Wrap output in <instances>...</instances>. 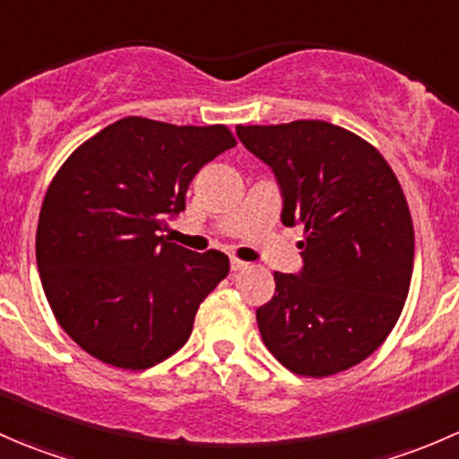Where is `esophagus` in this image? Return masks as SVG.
Wrapping results in <instances>:
<instances>
[{
	"label": "esophagus",
	"instance_id": "obj_1",
	"mask_svg": "<svg viewBox=\"0 0 459 459\" xmlns=\"http://www.w3.org/2000/svg\"><path fill=\"white\" fill-rule=\"evenodd\" d=\"M244 268H248L247 262H242L238 257H230V271H244Z\"/></svg>",
	"mask_w": 459,
	"mask_h": 459
}]
</instances>
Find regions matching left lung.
<instances>
[{
    "label": "left lung",
    "mask_w": 459,
    "mask_h": 459,
    "mask_svg": "<svg viewBox=\"0 0 459 459\" xmlns=\"http://www.w3.org/2000/svg\"><path fill=\"white\" fill-rule=\"evenodd\" d=\"M284 195L281 221L302 224L304 268L275 271L257 308L266 349L290 373L328 377L379 349L404 308L413 275L409 204L382 152L322 119L238 126Z\"/></svg>",
    "instance_id": "8db88e82"
}]
</instances>
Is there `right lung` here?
Wrapping results in <instances>:
<instances>
[{
  "mask_svg": "<svg viewBox=\"0 0 459 459\" xmlns=\"http://www.w3.org/2000/svg\"><path fill=\"white\" fill-rule=\"evenodd\" d=\"M235 143L224 124L124 117L59 166L41 202L37 268L55 319L88 355L143 371L186 344L229 257L193 253L160 230L186 208L202 166Z\"/></svg>",
  "mask_w": 459,
  "mask_h": 459,
  "instance_id": "1",
  "label": "right lung"
}]
</instances>
